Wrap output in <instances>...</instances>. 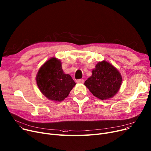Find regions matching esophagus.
Wrapping results in <instances>:
<instances>
[{"label": "esophagus", "instance_id": "esophagus-1", "mask_svg": "<svg viewBox=\"0 0 151 151\" xmlns=\"http://www.w3.org/2000/svg\"><path fill=\"white\" fill-rule=\"evenodd\" d=\"M84 82V80L83 79H79L76 80V83H83Z\"/></svg>", "mask_w": 151, "mask_h": 151}]
</instances>
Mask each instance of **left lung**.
<instances>
[{
    "mask_svg": "<svg viewBox=\"0 0 151 151\" xmlns=\"http://www.w3.org/2000/svg\"><path fill=\"white\" fill-rule=\"evenodd\" d=\"M122 77L118 70L106 61L99 62L92 70V75L84 83L93 96L100 99L112 98L119 90Z\"/></svg>",
    "mask_w": 151,
    "mask_h": 151,
    "instance_id": "8db88e82",
    "label": "left lung"
}]
</instances>
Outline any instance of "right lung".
Returning <instances> with one entry per match:
<instances>
[{"label": "right lung", "instance_id": "1", "mask_svg": "<svg viewBox=\"0 0 151 151\" xmlns=\"http://www.w3.org/2000/svg\"><path fill=\"white\" fill-rule=\"evenodd\" d=\"M61 64L59 59L50 58L39 68L36 78L40 91L54 101H63L76 84L71 76L64 73Z\"/></svg>", "mask_w": 151, "mask_h": 151}]
</instances>
